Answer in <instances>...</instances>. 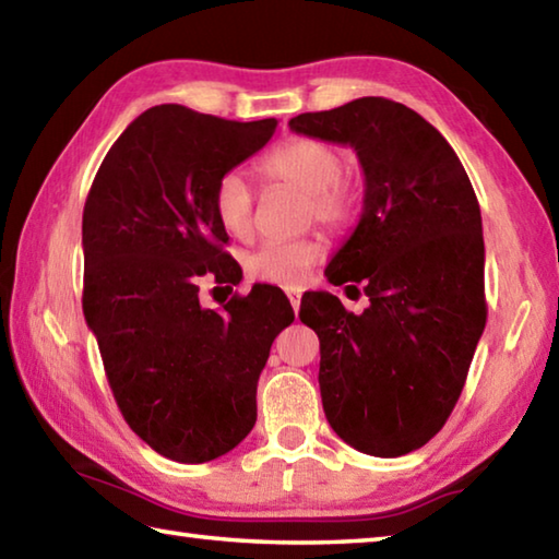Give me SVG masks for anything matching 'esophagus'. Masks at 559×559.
<instances>
[{
    "instance_id": "1",
    "label": "esophagus",
    "mask_w": 559,
    "mask_h": 559,
    "mask_svg": "<svg viewBox=\"0 0 559 559\" xmlns=\"http://www.w3.org/2000/svg\"><path fill=\"white\" fill-rule=\"evenodd\" d=\"M288 300H290L293 310H296V313H298V308H300V293H298V290H288Z\"/></svg>"
}]
</instances>
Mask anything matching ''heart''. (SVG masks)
Wrapping results in <instances>:
<instances>
[{
  "label": "heart",
  "instance_id": "heart-1",
  "mask_svg": "<svg viewBox=\"0 0 559 559\" xmlns=\"http://www.w3.org/2000/svg\"><path fill=\"white\" fill-rule=\"evenodd\" d=\"M345 153L320 138H290L263 155L257 173L269 182L296 187L306 197L302 214L325 226H343L355 212L353 187L343 182ZM212 212L222 229L234 239L251 234L253 194L239 173H226L216 179L212 192ZM323 257V243L316 236L290 241H266L246 259V273L253 281L298 286L308 271Z\"/></svg>",
  "mask_w": 559,
  "mask_h": 559
}]
</instances>
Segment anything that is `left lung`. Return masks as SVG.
I'll list each match as a JSON object with an SVG mask.
<instances>
[{
    "label": "left lung",
    "instance_id": "8db88e82",
    "mask_svg": "<svg viewBox=\"0 0 559 559\" xmlns=\"http://www.w3.org/2000/svg\"><path fill=\"white\" fill-rule=\"evenodd\" d=\"M288 126L349 145L365 173L362 216L325 276L370 306L355 316L316 290L298 313L320 340L325 416L353 449L404 456L447 424L486 328L476 192L447 138L402 103L357 98Z\"/></svg>",
    "mask_w": 559,
    "mask_h": 559
}]
</instances>
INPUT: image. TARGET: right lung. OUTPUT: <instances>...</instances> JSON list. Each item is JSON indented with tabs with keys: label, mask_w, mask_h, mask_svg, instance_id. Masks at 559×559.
Instances as JSON below:
<instances>
[{
	"label": "right lung",
	"mask_w": 559,
	"mask_h": 559,
	"mask_svg": "<svg viewBox=\"0 0 559 559\" xmlns=\"http://www.w3.org/2000/svg\"><path fill=\"white\" fill-rule=\"evenodd\" d=\"M276 126L150 108L112 143L83 206V316L122 416L165 459L204 463L249 437L259 374L296 318L273 286L200 306L206 273L241 281L212 212L216 179Z\"/></svg>",
	"instance_id": "add662e5"
}]
</instances>
